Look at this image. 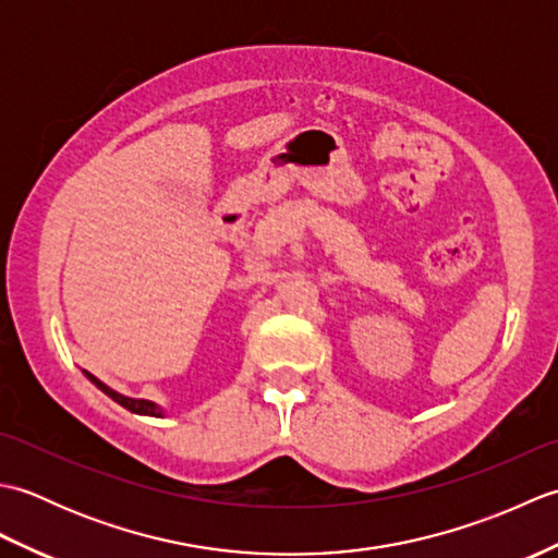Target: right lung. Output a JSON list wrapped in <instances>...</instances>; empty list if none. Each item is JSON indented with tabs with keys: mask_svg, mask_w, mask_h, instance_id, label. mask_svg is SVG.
I'll list each match as a JSON object with an SVG mask.
<instances>
[{
	"mask_svg": "<svg viewBox=\"0 0 558 558\" xmlns=\"http://www.w3.org/2000/svg\"><path fill=\"white\" fill-rule=\"evenodd\" d=\"M86 374V378L90 384H96L105 396L108 398H112L114 402H120L122 408H126L129 412H134V414H146V417H165V410L160 408V405H156V402L153 400H144V398H129V396H122V393H117L114 388H110V386H105L100 378H96L93 374H88V372H83Z\"/></svg>",
	"mask_w": 558,
	"mask_h": 558,
	"instance_id": "add662e5",
	"label": "right lung"
}]
</instances>
